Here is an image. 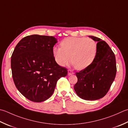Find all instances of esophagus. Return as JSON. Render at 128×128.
I'll return each instance as SVG.
<instances>
[{
    "mask_svg": "<svg viewBox=\"0 0 128 128\" xmlns=\"http://www.w3.org/2000/svg\"><path fill=\"white\" fill-rule=\"evenodd\" d=\"M74 72H72L71 70H69L68 72V76H71V75L74 74Z\"/></svg>",
    "mask_w": 128,
    "mask_h": 128,
    "instance_id": "34e87169",
    "label": "esophagus"
}]
</instances>
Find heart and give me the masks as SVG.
Masks as SVG:
<instances>
[{"mask_svg":"<svg viewBox=\"0 0 128 128\" xmlns=\"http://www.w3.org/2000/svg\"><path fill=\"white\" fill-rule=\"evenodd\" d=\"M60 47L52 50L54 59L60 66H65L72 62L78 70L86 69L96 59L97 42L86 37H69L62 40Z\"/></svg>","mask_w":128,"mask_h":128,"instance_id":"obj_1","label":"heart"}]
</instances>
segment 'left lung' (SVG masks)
Returning <instances> with one entry per match:
<instances>
[{
  "label": "left lung",
  "instance_id": "1",
  "mask_svg": "<svg viewBox=\"0 0 128 128\" xmlns=\"http://www.w3.org/2000/svg\"><path fill=\"white\" fill-rule=\"evenodd\" d=\"M98 42V52L90 66L76 73L78 82L75 92L80 98L96 100L108 92L116 73L115 54L106 42L99 38L89 36Z\"/></svg>",
  "mask_w": 128,
  "mask_h": 128
}]
</instances>
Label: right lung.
<instances>
[{"label": "right lung", "instance_id": "obj_1", "mask_svg": "<svg viewBox=\"0 0 128 128\" xmlns=\"http://www.w3.org/2000/svg\"><path fill=\"white\" fill-rule=\"evenodd\" d=\"M57 39L32 35L16 46L11 57L12 79L17 89L29 100L42 102L53 94L57 81L68 74L56 63L52 54Z\"/></svg>", "mask_w": 128, "mask_h": 128}]
</instances>
